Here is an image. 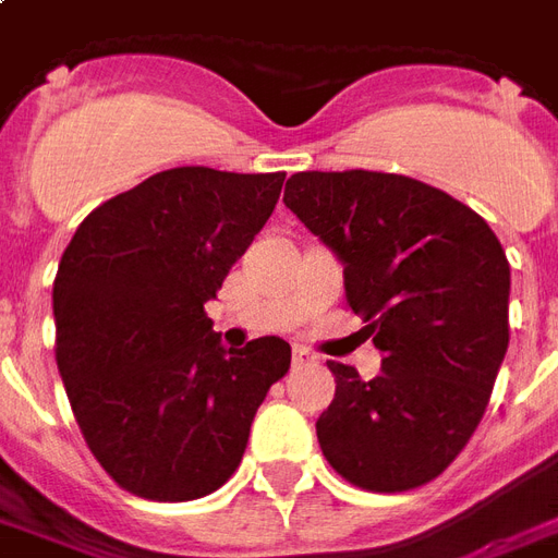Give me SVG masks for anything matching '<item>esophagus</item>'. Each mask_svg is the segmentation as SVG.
<instances>
[{"mask_svg": "<svg viewBox=\"0 0 558 558\" xmlns=\"http://www.w3.org/2000/svg\"><path fill=\"white\" fill-rule=\"evenodd\" d=\"M307 363H313V354L307 352L304 345H295V349H292V366L301 369V366H307Z\"/></svg>", "mask_w": 558, "mask_h": 558, "instance_id": "34e87169", "label": "esophagus"}]
</instances>
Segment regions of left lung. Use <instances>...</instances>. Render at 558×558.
Wrapping results in <instances>:
<instances>
[{
	"label": "left lung",
	"instance_id": "8db88e82",
	"mask_svg": "<svg viewBox=\"0 0 558 558\" xmlns=\"http://www.w3.org/2000/svg\"><path fill=\"white\" fill-rule=\"evenodd\" d=\"M283 204L342 259L345 299L381 349L363 381L328 361L337 393L316 423L345 482L399 494L437 478L468 447L509 349V259L447 192L381 171H301Z\"/></svg>",
	"mask_w": 558,
	"mask_h": 558
}]
</instances>
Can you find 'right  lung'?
I'll list each match as a JSON object with an SVG mask.
<instances>
[{"label": "right lung", "mask_w": 558, "mask_h": 558, "mask_svg": "<svg viewBox=\"0 0 558 558\" xmlns=\"http://www.w3.org/2000/svg\"><path fill=\"white\" fill-rule=\"evenodd\" d=\"M283 177L171 168L97 206L64 247L52 283L61 381L90 456L135 497L183 502L221 488L290 369L280 337L225 352L204 311Z\"/></svg>", "instance_id": "right-lung-1"}]
</instances>
